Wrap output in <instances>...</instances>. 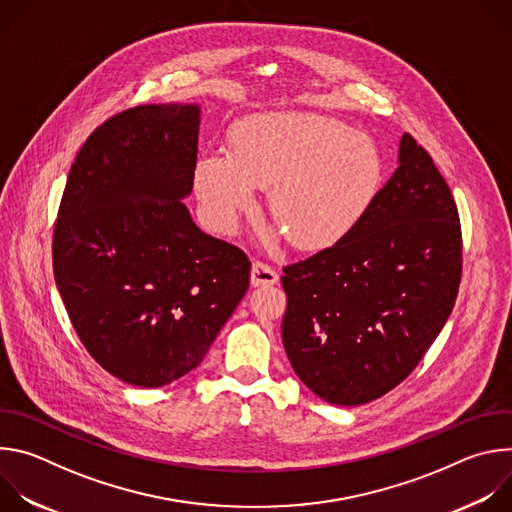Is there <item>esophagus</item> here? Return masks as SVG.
Listing matches in <instances>:
<instances>
[{
  "instance_id": "obj_1",
  "label": "esophagus",
  "mask_w": 512,
  "mask_h": 512,
  "mask_svg": "<svg viewBox=\"0 0 512 512\" xmlns=\"http://www.w3.org/2000/svg\"><path fill=\"white\" fill-rule=\"evenodd\" d=\"M279 281V273L269 267L263 261H255L251 267V285L253 287H267V285H275Z\"/></svg>"
}]
</instances>
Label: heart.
I'll return each mask as SVG.
<instances>
[{"label": "heart", "instance_id": "1", "mask_svg": "<svg viewBox=\"0 0 512 512\" xmlns=\"http://www.w3.org/2000/svg\"><path fill=\"white\" fill-rule=\"evenodd\" d=\"M233 154L208 150L194 188L221 231L253 208L257 186L269 190L275 225L298 249H326L346 239L373 206L383 184L377 145L346 123L314 113H273L233 131Z\"/></svg>", "mask_w": 512, "mask_h": 512}]
</instances>
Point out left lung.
<instances>
[{"label": "left lung", "instance_id": "left-lung-1", "mask_svg": "<svg viewBox=\"0 0 512 512\" xmlns=\"http://www.w3.org/2000/svg\"><path fill=\"white\" fill-rule=\"evenodd\" d=\"M462 279L454 196L405 133L399 168L340 243L283 267L285 354L332 405H362L411 375L448 322Z\"/></svg>", "mask_w": 512, "mask_h": 512}]
</instances>
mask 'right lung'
I'll use <instances>...</instances> for the list:
<instances>
[{"label": "right lung", "mask_w": 512, "mask_h": 512, "mask_svg": "<svg viewBox=\"0 0 512 512\" xmlns=\"http://www.w3.org/2000/svg\"><path fill=\"white\" fill-rule=\"evenodd\" d=\"M198 127V105L113 115L83 143L58 208L52 267L72 328L135 387L196 369L249 289L247 255L202 233L182 202Z\"/></svg>", "instance_id": "add662e5"}]
</instances>
